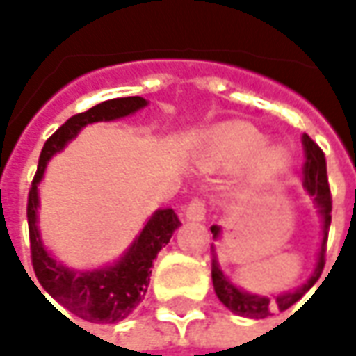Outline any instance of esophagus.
I'll list each match as a JSON object with an SVG mask.
<instances>
[{
	"label": "esophagus",
	"instance_id": "34e87169",
	"mask_svg": "<svg viewBox=\"0 0 356 356\" xmlns=\"http://www.w3.org/2000/svg\"><path fill=\"white\" fill-rule=\"evenodd\" d=\"M185 217L188 221H202L206 217V204L202 200H193L186 206Z\"/></svg>",
	"mask_w": 356,
	"mask_h": 356
}]
</instances>
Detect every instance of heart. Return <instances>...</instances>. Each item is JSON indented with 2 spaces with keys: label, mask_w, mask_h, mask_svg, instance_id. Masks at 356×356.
Instances as JSON below:
<instances>
[{
  "label": "heart",
  "mask_w": 356,
  "mask_h": 356,
  "mask_svg": "<svg viewBox=\"0 0 356 356\" xmlns=\"http://www.w3.org/2000/svg\"><path fill=\"white\" fill-rule=\"evenodd\" d=\"M265 137L255 129L254 125L234 122L217 127L209 139V163L217 168H236L261 150ZM286 163V156L278 148L265 150L254 163L255 173H267L278 170Z\"/></svg>",
  "instance_id": "1"
}]
</instances>
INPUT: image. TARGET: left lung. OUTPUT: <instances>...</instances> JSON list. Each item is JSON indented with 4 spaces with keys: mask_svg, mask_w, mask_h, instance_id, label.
<instances>
[{
    "mask_svg": "<svg viewBox=\"0 0 356 356\" xmlns=\"http://www.w3.org/2000/svg\"><path fill=\"white\" fill-rule=\"evenodd\" d=\"M303 140V150H305V163H303V186L313 196L314 204L318 208V213L322 217V242L321 250H318V259H316V267L311 278L307 280L303 286H299L298 290L284 291L275 299L267 298V296H257V293H250L246 290H240L238 286L225 276V273L219 267L216 255V246L211 244V280H213V290H216L217 298L223 303L229 311H232L238 316H246V318H267L270 316L273 309L278 311H286L290 309L293 303H298L299 299L305 296L307 291L311 290L314 282L321 278L322 268H324V255H326V242H328V229L332 223V196H330L328 186V175H326V158L321 147L314 143L309 135L301 137ZM213 238H219L221 229L213 225L211 227Z\"/></svg>",
    "mask_w": 356,
    "mask_h": 356,
    "instance_id": "8db88e82",
    "label": "left lung"
}]
</instances>
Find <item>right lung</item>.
Returning a JSON list of instances; mask_svg holds the SVG:
<instances>
[{"instance_id":"1","label":"right lung","mask_w":356,"mask_h":356,"mask_svg":"<svg viewBox=\"0 0 356 356\" xmlns=\"http://www.w3.org/2000/svg\"><path fill=\"white\" fill-rule=\"evenodd\" d=\"M147 104L148 102L143 97L110 99L66 120L65 124L45 140L42 154H40L38 171H35L30 194H28L26 216L30 250H32V265H34L38 280L43 290L57 303L66 307L76 316L88 322H95V324H114V322L124 321L145 299L156 255L170 242L171 234L175 232L181 221L171 208L158 209L116 263L93 268V270H76L58 263L43 246L42 234L38 229V208H40L38 185L42 183L47 162L57 152H60L70 140L76 139L86 125L95 124V122L120 120V118L135 114Z\"/></svg>"}]
</instances>
